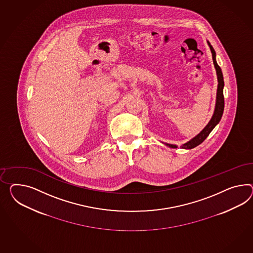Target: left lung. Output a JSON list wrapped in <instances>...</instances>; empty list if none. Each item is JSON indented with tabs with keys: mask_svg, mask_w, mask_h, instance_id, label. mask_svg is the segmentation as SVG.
<instances>
[{
	"mask_svg": "<svg viewBox=\"0 0 253 253\" xmlns=\"http://www.w3.org/2000/svg\"><path fill=\"white\" fill-rule=\"evenodd\" d=\"M208 45L211 49V53H212V58H213V62H214V68L216 71V76H217V91H216V100H215V106H214V111L213 116L211 117L210 121L208 122V125L206 126V127L202 130L201 132L196 135V136L192 138L191 140H189L188 142L181 145V149H194L195 147H197L198 145H200L207 137L208 135L211 133V131L214 129V126L219 123L221 120V117L223 115L224 112V94H223V88H224V79H223V74L221 72L220 67L216 63L215 60V51H214L213 46L208 41ZM166 146H168L169 148L172 149H176L177 146L176 145H172V144H168L165 143Z\"/></svg>",
	"mask_w": 253,
	"mask_h": 253,
	"instance_id": "obj_1",
	"label": "left lung"
}]
</instances>
